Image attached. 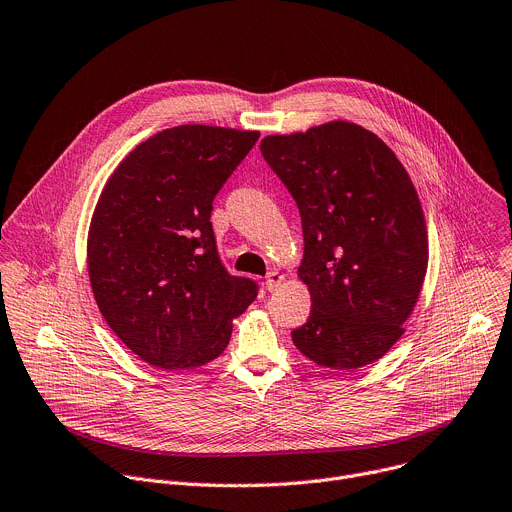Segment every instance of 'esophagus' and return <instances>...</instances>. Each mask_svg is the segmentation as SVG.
<instances>
[{
	"label": "esophagus",
	"mask_w": 512,
	"mask_h": 512,
	"mask_svg": "<svg viewBox=\"0 0 512 512\" xmlns=\"http://www.w3.org/2000/svg\"><path fill=\"white\" fill-rule=\"evenodd\" d=\"M283 274L279 272V270H270L268 274H266V289L272 293V291H277L279 287H281V283H283Z\"/></svg>",
	"instance_id": "1"
}]
</instances>
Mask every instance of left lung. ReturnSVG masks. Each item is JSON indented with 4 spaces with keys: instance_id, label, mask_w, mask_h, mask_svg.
Here are the masks:
<instances>
[{
    "instance_id": "8db88e82",
    "label": "left lung",
    "mask_w": 512,
    "mask_h": 512,
    "mask_svg": "<svg viewBox=\"0 0 512 512\" xmlns=\"http://www.w3.org/2000/svg\"><path fill=\"white\" fill-rule=\"evenodd\" d=\"M260 151L301 215L311 313L291 332L295 346L342 371L381 359L404 334L428 264L408 172L375 133L346 121L268 135Z\"/></svg>"
}]
</instances>
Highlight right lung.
<instances>
[{"instance_id":"right-lung-1","label":"right lung","mask_w":512,"mask_h":512,"mask_svg":"<svg viewBox=\"0 0 512 512\" xmlns=\"http://www.w3.org/2000/svg\"><path fill=\"white\" fill-rule=\"evenodd\" d=\"M258 131L180 125L137 145L106 182L88 233L90 283L112 332L166 371L217 359L258 285L223 266L213 199Z\"/></svg>"}]
</instances>
